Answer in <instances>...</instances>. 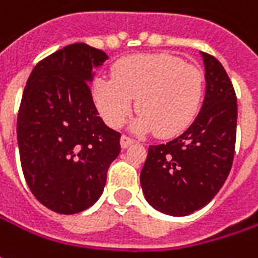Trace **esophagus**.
<instances>
[{
	"label": "esophagus",
	"instance_id": "esophagus-1",
	"mask_svg": "<svg viewBox=\"0 0 258 258\" xmlns=\"http://www.w3.org/2000/svg\"><path fill=\"white\" fill-rule=\"evenodd\" d=\"M119 143H121V147H122V149H127V147H130V146L134 143V140H133V139H130V137H127V136H122Z\"/></svg>",
	"mask_w": 258,
	"mask_h": 258
}]
</instances>
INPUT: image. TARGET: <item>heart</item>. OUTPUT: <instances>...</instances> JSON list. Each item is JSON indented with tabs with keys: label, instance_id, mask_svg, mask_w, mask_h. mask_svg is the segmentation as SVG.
Returning <instances> with one entry per match:
<instances>
[{
	"label": "heart",
	"instance_id": "obj_1",
	"mask_svg": "<svg viewBox=\"0 0 258 258\" xmlns=\"http://www.w3.org/2000/svg\"><path fill=\"white\" fill-rule=\"evenodd\" d=\"M202 72L167 53L133 54L112 66V79L96 78L94 99L108 125L121 127L133 112L136 133L157 130L162 137L185 131L202 98Z\"/></svg>",
	"mask_w": 258,
	"mask_h": 258
}]
</instances>
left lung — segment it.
I'll use <instances>...</instances> for the list:
<instances>
[{"label": "left lung", "instance_id": "8db88e82", "mask_svg": "<svg viewBox=\"0 0 258 258\" xmlns=\"http://www.w3.org/2000/svg\"><path fill=\"white\" fill-rule=\"evenodd\" d=\"M205 96L189 128L166 144L150 146L140 173L146 201L172 217L208 205L225 183L234 159L237 96L224 66L201 51Z\"/></svg>", "mask_w": 258, "mask_h": 258}]
</instances>
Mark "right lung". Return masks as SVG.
Instances as JSON below:
<instances>
[{
    "instance_id": "add662e5",
    "label": "right lung",
    "mask_w": 258,
    "mask_h": 258,
    "mask_svg": "<svg viewBox=\"0 0 258 258\" xmlns=\"http://www.w3.org/2000/svg\"><path fill=\"white\" fill-rule=\"evenodd\" d=\"M105 51L85 43L64 46L36 64L17 118L23 173L31 194L57 214L91 208L104 192L119 154L121 134L99 117L89 84Z\"/></svg>"
}]
</instances>
